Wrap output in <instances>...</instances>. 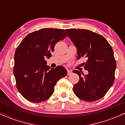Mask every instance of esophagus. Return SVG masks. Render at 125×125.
I'll list each match as a JSON object with an SVG mask.
<instances>
[{
	"label": "esophagus",
	"instance_id": "1",
	"mask_svg": "<svg viewBox=\"0 0 125 125\" xmlns=\"http://www.w3.org/2000/svg\"><path fill=\"white\" fill-rule=\"evenodd\" d=\"M72 71L71 70H67V75H70V74H72Z\"/></svg>",
	"mask_w": 125,
	"mask_h": 125
}]
</instances>
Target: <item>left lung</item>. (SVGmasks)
<instances>
[{"label": "left lung", "mask_w": 125, "mask_h": 125, "mask_svg": "<svg viewBox=\"0 0 125 125\" xmlns=\"http://www.w3.org/2000/svg\"><path fill=\"white\" fill-rule=\"evenodd\" d=\"M68 37L77 48V59H87L84 66L88 74L74 70L79 81L73 85L74 94L80 99L94 102L103 97L115 80L116 63L113 51L102 36L86 29L65 30Z\"/></svg>", "instance_id": "8db88e82"}]
</instances>
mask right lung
<instances>
[{"instance_id": "right-lung-1", "label": "right lung", "mask_w": 125, "mask_h": 125, "mask_svg": "<svg viewBox=\"0 0 125 125\" xmlns=\"http://www.w3.org/2000/svg\"><path fill=\"white\" fill-rule=\"evenodd\" d=\"M67 36L63 29L45 28L23 39L15 54L13 74L20 94L31 102L47 100L54 92L57 82L66 76L62 66L51 68L44 61L50 58L55 44Z\"/></svg>"}]
</instances>
